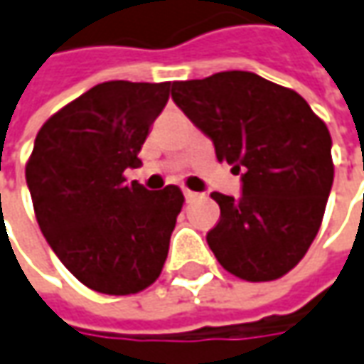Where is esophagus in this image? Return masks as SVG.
Instances as JSON below:
<instances>
[{"instance_id":"esophagus-1","label":"esophagus","mask_w":364,"mask_h":364,"mask_svg":"<svg viewBox=\"0 0 364 364\" xmlns=\"http://www.w3.org/2000/svg\"><path fill=\"white\" fill-rule=\"evenodd\" d=\"M183 193H185V199H187V201H196V199L201 198L199 193H196V191H191V189H185Z\"/></svg>"}]
</instances>
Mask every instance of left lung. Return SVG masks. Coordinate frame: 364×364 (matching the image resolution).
Segmentation results:
<instances>
[{
    "instance_id": "left-lung-1",
    "label": "left lung",
    "mask_w": 364,
    "mask_h": 364,
    "mask_svg": "<svg viewBox=\"0 0 364 364\" xmlns=\"http://www.w3.org/2000/svg\"><path fill=\"white\" fill-rule=\"evenodd\" d=\"M173 102L215 156L242 173V198L213 191L220 220L208 232L218 262L245 281H275L308 252L334 181L324 119L293 89L248 71L175 81Z\"/></svg>"
}]
</instances>
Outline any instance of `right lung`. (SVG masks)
I'll return each instance as SVG.
<instances>
[{"label": "right lung", "mask_w": 364, "mask_h": 364, "mask_svg": "<svg viewBox=\"0 0 364 364\" xmlns=\"http://www.w3.org/2000/svg\"><path fill=\"white\" fill-rule=\"evenodd\" d=\"M171 83L107 81L42 124L26 183L46 242L83 285L132 295L159 279L183 191H149L124 171L140 165L151 124Z\"/></svg>", "instance_id": "add662e5"}]
</instances>
